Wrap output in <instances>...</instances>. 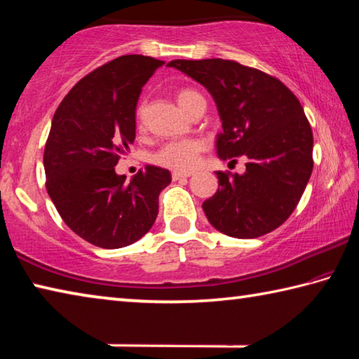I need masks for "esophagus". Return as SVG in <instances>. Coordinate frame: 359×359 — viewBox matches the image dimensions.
Returning a JSON list of instances; mask_svg holds the SVG:
<instances>
[{"mask_svg":"<svg viewBox=\"0 0 359 359\" xmlns=\"http://www.w3.org/2000/svg\"><path fill=\"white\" fill-rule=\"evenodd\" d=\"M193 172H179L175 171L172 172V180H180V179H187V177H191Z\"/></svg>","mask_w":359,"mask_h":359,"instance_id":"esophagus-1","label":"esophagus"}]
</instances>
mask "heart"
I'll return each mask as SVG.
<instances>
[{"instance_id":"heart-1","label":"heart","mask_w":359,"mask_h":359,"mask_svg":"<svg viewBox=\"0 0 359 359\" xmlns=\"http://www.w3.org/2000/svg\"><path fill=\"white\" fill-rule=\"evenodd\" d=\"M198 92H194L191 88H184L177 93V102L179 106L184 109L190 106L193 100L199 98ZM142 112L137 111V118L141 120ZM205 149V144L201 139H180V141H169L163 144L160 149H158L154 156H151V161L155 165L172 169V171L179 172H187L191 171V169L198 165L199 156Z\"/></svg>"}]
</instances>
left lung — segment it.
Returning <instances> with one entry per match:
<instances>
[{"instance_id": "8db88e82", "label": "left lung", "mask_w": 359, "mask_h": 359, "mask_svg": "<svg viewBox=\"0 0 359 359\" xmlns=\"http://www.w3.org/2000/svg\"><path fill=\"white\" fill-rule=\"evenodd\" d=\"M168 66L204 85L223 131L217 155L247 158L245 172H217L218 190L203 203L220 233L264 236L293 214L313 169V136L299 100L278 79L233 60H172Z\"/></svg>"}]
</instances>
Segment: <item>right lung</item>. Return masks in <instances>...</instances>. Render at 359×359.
<instances>
[{"label":"right lung","instance_id":"obj_1","mask_svg":"<svg viewBox=\"0 0 359 359\" xmlns=\"http://www.w3.org/2000/svg\"><path fill=\"white\" fill-rule=\"evenodd\" d=\"M163 65L144 55L115 58L81 79L52 118L44 149L47 193L63 222L96 247L141 239L171 184V172L156 166H145L131 182L115 174L135 142L139 95Z\"/></svg>","mask_w":359,"mask_h":359}]
</instances>
